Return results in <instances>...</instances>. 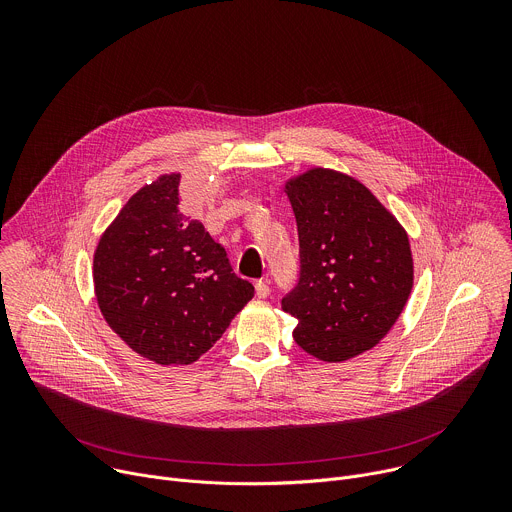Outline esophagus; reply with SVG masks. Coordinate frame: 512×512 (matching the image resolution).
I'll return each instance as SVG.
<instances>
[{"label":"esophagus","instance_id":"34e87169","mask_svg":"<svg viewBox=\"0 0 512 512\" xmlns=\"http://www.w3.org/2000/svg\"><path fill=\"white\" fill-rule=\"evenodd\" d=\"M255 291H257V298H267L271 294V287L265 279H259L255 281Z\"/></svg>","mask_w":512,"mask_h":512}]
</instances>
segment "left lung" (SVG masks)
<instances>
[{
	"mask_svg": "<svg viewBox=\"0 0 512 512\" xmlns=\"http://www.w3.org/2000/svg\"><path fill=\"white\" fill-rule=\"evenodd\" d=\"M296 214L300 277L281 308L308 354L348 360L397 322L413 285L409 239L358 180L314 168L285 186Z\"/></svg>",
	"mask_w": 512,
	"mask_h": 512,
	"instance_id": "8db88e82",
	"label": "left lung"
}]
</instances>
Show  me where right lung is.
Segmentation results:
<instances>
[{"mask_svg": "<svg viewBox=\"0 0 512 512\" xmlns=\"http://www.w3.org/2000/svg\"><path fill=\"white\" fill-rule=\"evenodd\" d=\"M180 174L137 190L101 237L93 279L113 332L158 364L198 360L255 296L221 243L178 210Z\"/></svg>", "mask_w": 512, "mask_h": 512, "instance_id": "obj_1", "label": "right lung"}]
</instances>
